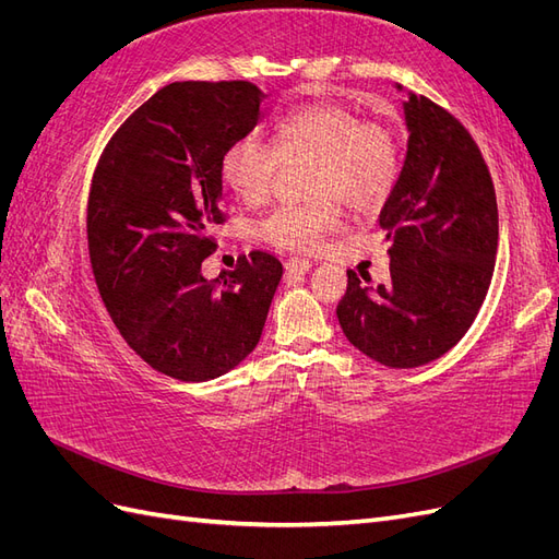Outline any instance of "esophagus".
Wrapping results in <instances>:
<instances>
[{"instance_id": "34e87169", "label": "esophagus", "mask_w": 559, "mask_h": 559, "mask_svg": "<svg viewBox=\"0 0 559 559\" xmlns=\"http://www.w3.org/2000/svg\"><path fill=\"white\" fill-rule=\"evenodd\" d=\"M310 267H312V263L308 259H300V257L286 259V273L289 275H306Z\"/></svg>"}]
</instances>
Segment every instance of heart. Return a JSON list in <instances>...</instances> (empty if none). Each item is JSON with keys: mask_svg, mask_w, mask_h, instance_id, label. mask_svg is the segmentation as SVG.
Wrapping results in <instances>:
<instances>
[{"mask_svg": "<svg viewBox=\"0 0 559 559\" xmlns=\"http://www.w3.org/2000/svg\"><path fill=\"white\" fill-rule=\"evenodd\" d=\"M310 158L306 193L298 205H282L259 224L261 240L284 251H312L337 224L341 207L364 212L392 193L401 173L399 134L341 103H310L284 114L273 130V148L257 138L235 140L222 158L228 189L245 205H263L277 165Z\"/></svg>", "mask_w": 559, "mask_h": 559, "instance_id": "1", "label": "heart"}]
</instances>
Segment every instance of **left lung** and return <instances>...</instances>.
<instances>
[{"label": "left lung", "mask_w": 559, "mask_h": 559, "mask_svg": "<svg viewBox=\"0 0 559 559\" xmlns=\"http://www.w3.org/2000/svg\"><path fill=\"white\" fill-rule=\"evenodd\" d=\"M401 88V86H399ZM408 154L380 212L386 284L347 270L337 321L347 341L389 368L443 357L471 329L495 273V183L471 132L425 95L403 103Z\"/></svg>", "instance_id": "left-lung-1"}]
</instances>
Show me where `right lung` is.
<instances>
[{
  "label": "right lung",
  "mask_w": 559,
  "mask_h": 559,
  "mask_svg": "<svg viewBox=\"0 0 559 559\" xmlns=\"http://www.w3.org/2000/svg\"><path fill=\"white\" fill-rule=\"evenodd\" d=\"M265 95L249 81H177L132 111L95 167L88 251L126 343L158 373L205 382L259 345L282 263L251 251L224 284L202 277L216 251L222 158L253 130Z\"/></svg>",
  "instance_id": "1"
}]
</instances>
